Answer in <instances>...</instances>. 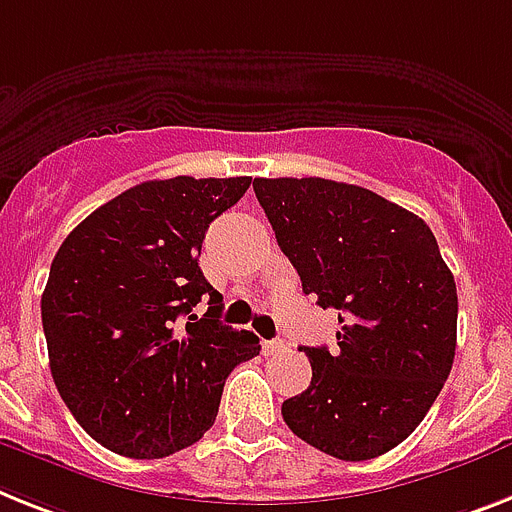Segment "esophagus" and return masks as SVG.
<instances>
[{"mask_svg":"<svg viewBox=\"0 0 512 512\" xmlns=\"http://www.w3.org/2000/svg\"><path fill=\"white\" fill-rule=\"evenodd\" d=\"M261 350H264V356H277V353H282V350H285V342H282V340H264Z\"/></svg>","mask_w":512,"mask_h":512,"instance_id":"34e87169","label":"esophagus"}]
</instances>
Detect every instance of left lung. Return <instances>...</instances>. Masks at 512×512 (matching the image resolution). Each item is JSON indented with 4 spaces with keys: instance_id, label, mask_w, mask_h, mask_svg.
I'll return each instance as SVG.
<instances>
[{
    "instance_id": "left-lung-1",
    "label": "left lung",
    "mask_w": 512,
    "mask_h": 512,
    "mask_svg": "<svg viewBox=\"0 0 512 512\" xmlns=\"http://www.w3.org/2000/svg\"><path fill=\"white\" fill-rule=\"evenodd\" d=\"M253 190L303 293L340 322L335 350L301 348L314 377L282 418L332 458L384 455L424 421L453 369L458 293L437 238L361 185L256 177Z\"/></svg>"
}]
</instances>
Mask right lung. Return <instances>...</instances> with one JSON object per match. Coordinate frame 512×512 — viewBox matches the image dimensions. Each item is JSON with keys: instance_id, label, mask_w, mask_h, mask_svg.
I'll return each instance as SVG.
<instances>
[{"instance_id": "obj_1", "label": "right lung", "mask_w": 512, "mask_h": 512, "mask_svg": "<svg viewBox=\"0 0 512 512\" xmlns=\"http://www.w3.org/2000/svg\"><path fill=\"white\" fill-rule=\"evenodd\" d=\"M251 177H170L88 214L59 246L41 295L49 369L83 429L125 458H164L209 432L225 379L259 337L219 322L198 256ZM201 300L210 311L198 320ZM186 324H182V319Z\"/></svg>"}]
</instances>
